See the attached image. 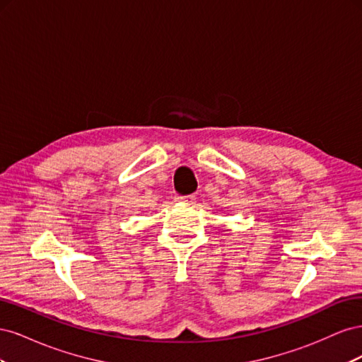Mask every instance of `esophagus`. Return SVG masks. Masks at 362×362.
Returning <instances> with one entry per match:
<instances>
[{"label": "esophagus", "instance_id": "34e87169", "mask_svg": "<svg viewBox=\"0 0 362 362\" xmlns=\"http://www.w3.org/2000/svg\"><path fill=\"white\" fill-rule=\"evenodd\" d=\"M194 199H196L194 194H185V196L177 194V196H175V201H177V202H182V204H193Z\"/></svg>", "mask_w": 362, "mask_h": 362}]
</instances>
